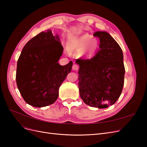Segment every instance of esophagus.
I'll use <instances>...</instances> for the list:
<instances>
[{
	"instance_id": "obj_1",
	"label": "esophagus",
	"mask_w": 147,
	"mask_h": 147,
	"mask_svg": "<svg viewBox=\"0 0 147 147\" xmlns=\"http://www.w3.org/2000/svg\"><path fill=\"white\" fill-rule=\"evenodd\" d=\"M78 69H79V65H78V64H75L73 65V66H72V69H73L74 70H78Z\"/></svg>"
}]
</instances>
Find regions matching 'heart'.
I'll list each match as a JSON object with an SVG mask.
<instances>
[{
	"label": "heart",
	"instance_id": "1",
	"mask_svg": "<svg viewBox=\"0 0 147 147\" xmlns=\"http://www.w3.org/2000/svg\"><path fill=\"white\" fill-rule=\"evenodd\" d=\"M99 48V42L96 38H91L90 35H84L68 43L70 51L83 50V55L91 57L96 53Z\"/></svg>",
	"mask_w": 147,
	"mask_h": 147
}]
</instances>
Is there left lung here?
<instances>
[{"label":"left lung","instance_id":"left-lung-1","mask_svg":"<svg viewBox=\"0 0 147 147\" xmlns=\"http://www.w3.org/2000/svg\"><path fill=\"white\" fill-rule=\"evenodd\" d=\"M100 50L91 59H77L80 65V95L86 104L99 109L114 104L121 94L125 69L118 43L106 32L98 31Z\"/></svg>","mask_w":147,"mask_h":147}]
</instances>
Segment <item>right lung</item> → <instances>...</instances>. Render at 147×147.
I'll use <instances>...</instances> for the list:
<instances>
[{"label": "right lung", "mask_w": 147, "mask_h": 147, "mask_svg": "<svg viewBox=\"0 0 147 147\" xmlns=\"http://www.w3.org/2000/svg\"><path fill=\"white\" fill-rule=\"evenodd\" d=\"M63 50L58 35L53 36L49 29L26 44L18 60L16 80L26 103L43 107L56 100L73 65L72 61L63 66L57 63Z\"/></svg>", "instance_id": "obj_1"}]
</instances>
